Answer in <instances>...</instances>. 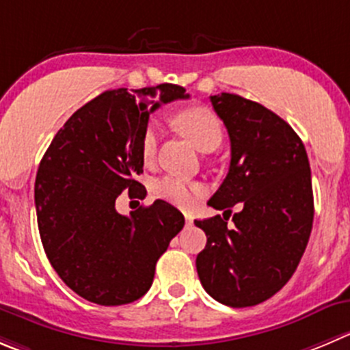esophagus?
<instances>
[{
  "mask_svg": "<svg viewBox=\"0 0 350 350\" xmlns=\"http://www.w3.org/2000/svg\"><path fill=\"white\" fill-rule=\"evenodd\" d=\"M185 225H187V227H192V225H194V216L185 215Z\"/></svg>",
  "mask_w": 350,
  "mask_h": 350,
  "instance_id": "1",
  "label": "esophagus"
}]
</instances>
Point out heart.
<instances>
[{
    "mask_svg": "<svg viewBox=\"0 0 350 350\" xmlns=\"http://www.w3.org/2000/svg\"><path fill=\"white\" fill-rule=\"evenodd\" d=\"M175 125L192 142V146L201 152H211L221 144V122L211 109L201 108V106L182 109L175 116ZM158 122L149 120L141 135V154L146 161L152 159V156H154L156 148H158ZM151 189L154 198L182 209L191 208L196 198H199L204 192V187L198 182H187L175 177L158 178V180L152 182Z\"/></svg>",
    "mask_w": 350,
    "mask_h": 350,
    "instance_id": "heart-1",
    "label": "heart"
}]
</instances>
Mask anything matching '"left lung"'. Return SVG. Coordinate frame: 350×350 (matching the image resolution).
<instances>
[{
    "instance_id": "obj_1",
    "label": "left lung",
    "mask_w": 350,
    "mask_h": 350,
    "mask_svg": "<svg viewBox=\"0 0 350 350\" xmlns=\"http://www.w3.org/2000/svg\"><path fill=\"white\" fill-rule=\"evenodd\" d=\"M211 105L227 127L232 159L208 204L232 213L241 202L242 211L234 227L219 215L196 219L208 237L196 268L213 299L247 308L277 294L304 254L314 218L311 168L301 137L268 108L228 92L211 96Z\"/></svg>"
}]
</instances>
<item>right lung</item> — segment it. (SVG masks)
<instances>
[{
    "mask_svg": "<svg viewBox=\"0 0 350 350\" xmlns=\"http://www.w3.org/2000/svg\"><path fill=\"white\" fill-rule=\"evenodd\" d=\"M187 98L175 84L103 92L66 120L42 156L34 187L42 247L59 278L94 304L142 297L159 256L184 228V215L161 199L131 216L115 201L123 191L146 198L135 180L142 131L163 103Z\"/></svg>",
    "mask_w": 350,
    "mask_h": 350,
    "instance_id": "right-lung-1",
    "label": "right lung"
}]
</instances>
